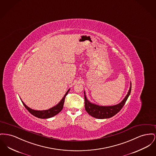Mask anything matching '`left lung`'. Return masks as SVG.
Wrapping results in <instances>:
<instances>
[{"label": "left lung", "instance_id": "1", "mask_svg": "<svg viewBox=\"0 0 156 156\" xmlns=\"http://www.w3.org/2000/svg\"><path fill=\"white\" fill-rule=\"evenodd\" d=\"M131 90V83H130V87L128 91V93L123 100L120 103L116 105L110 106H98L97 105L91 103L89 101V100H87V98L86 96L85 91H84V94L85 109L86 112L89 113V115H90L94 118L99 119L110 118L116 115L117 113H119L120 110L122 108V107L125 105L126 101H127L129 95L130 94Z\"/></svg>", "mask_w": 156, "mask_h": 156}]
</instances>
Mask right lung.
<instances>
[{"mask_svg":"<svg viewBox=\"0 0 156 156\" xmlns=\"http://www.w3.org/2000/svg\"><path fill=\"white\" fill-rule=\"evenodd\" d=\"M69 90H67V91L65 94L64 97L61 100V101L58 103L57 105L50 108L48 110H33V109L28 107L22 101L23 105L25 107V108L34 116L40 118V119H48V118H50L51 117L55 116V115H58L59 112H60L62 111V110L63 108V105L65 103V98H66V95L67 94L68 92L69 91Z\"/></svg>","mask_w":156,"mask_h":156,"instance_id":"1","label":"right lung"}]
</instances>
